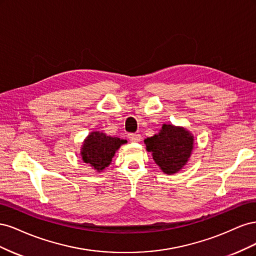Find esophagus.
<instances>
[{
  "instance_id": "34e87169",
  "label": "esophagus",
  "mask_w": 256,
  "mask_h": 256,
  "mask_svg": "<svg viewBox=\"0 0 256 256\" xmlns=\"http://www.w3.org/2000/svg\"><path fill=\"white\" fill-rule=\"evenodd\" d=\"M128 138L131 142H140L142 138L141 134H129Z\"/></svg>"
}]
</instances>
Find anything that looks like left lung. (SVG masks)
Returning <instances> with one entry per match:
<instances>
[{"instance_id": "left-lung-1", "label": "left lung", "mask_w": 256, "mask_h": 256, "mask_svg": "<svg viewBox=\"0 0 256 256\" xmlns=\"http://www.w3.org/2000/svg\"><path fill=\"white\" fill-rule=\"evenodd\" d=\"M144 143L161 171L172 175L180 172L188 162L194 138L184 127L164 124L159 134L145 138Z\"/></svg>"}]
</instances>
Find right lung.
<instances>
[{
    "label": "right lung",
    "mask_w": 256,
    "mask_h": 256,
    "mask_svg": "<svg viewBox=\"0 0 256 256\" xmlns=\"http://www.w3.org/2000/svg\"><path fill=\"white\" fill-rule=\"evenodd\" d=\"M126 142V140H122L120 138L92 131L85 138L81 147L82 160L98 173L102 172L111 164L116 150Z\"/></svg>",
    "instance_id": "add662e5"
}]
</instances>
